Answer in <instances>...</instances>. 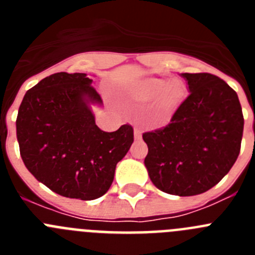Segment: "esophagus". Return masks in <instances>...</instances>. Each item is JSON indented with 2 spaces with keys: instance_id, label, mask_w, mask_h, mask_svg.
I'll return each instance as SVG.
<instances>
[{
  "instance_id": "esophagus-1",
  "label": "esophagus",
  "mask_w": 255,
  "mask_h": 255,
  "mask_svg": "<svg viewBox=\"0 0 255 255\" xmlns=\"http://www.w3.org/2000/svg\"><path fill=\"white\" fill-rule=\"evenodd\" d=\"M134 138L136 139V140H139V139L141 138V130H140V128H135V129H134Z\"/></svg>"
}]
</instances>
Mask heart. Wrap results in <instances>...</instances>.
I'll list each match as a JSON object with an SVG mask.
<instances>
[{
	"instance_id": "1",
	"label": "heart",
	"mask_w": 255,
	"mask_h": 255,
	"mask_svg": "<svg viewBox=\"0 0 255 255\" xmlns=\"http://www.w3.org/2000/svg\"><path fill=\"white\" fill-rule=\"evenodd\" d=\"M132 97L140 102H149L158 97L155 106L159 108L161 115L155 117L153 123L159 125L167 121L175 108L182 102L185 97V85L179 79H173L171 82L157 78L148 79L135 88Z\"/></svg>"
}]
</instances>
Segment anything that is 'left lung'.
<instances>
[{
    "label": "left lung",
    "instance_id": "8db88e82",
    "mask_svg": "<svg viewBox=\"0 0 255 255\" xmlns=\"http://www.w3.org/2000/svg\"><path fill=\"white\" fill-rule=\"evenodd\" d=\"M181 76L189 96L168 125L144 132V159L159 190L179 197L202 194L231 170L240 153L244 117L238 94L226 82L208 73Z\"/></svg>",
    "mask_w": 255,
    "mask_h": 255
}]
</instances>
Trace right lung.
<instances>
[{
	"instance_id": "right-lung-1",
	"label": "right lung",
	"mask_w": 255,
	"mask_h": 255,
	"mask_svg": "<svg viewBox=\"0 0 255 255\" xmlns=\"http://www.w3.org/2000/svg\"><path fill=\"white\" fill-rule=\"evenodd\" d=\"M92 83L83 73L52 74L26 92L16 119L29 172L57 194L82 200L107 193L134 141L128 124L112 132L96 125L92 106L103 103Z\"/></svg>"
}]
</instances>
